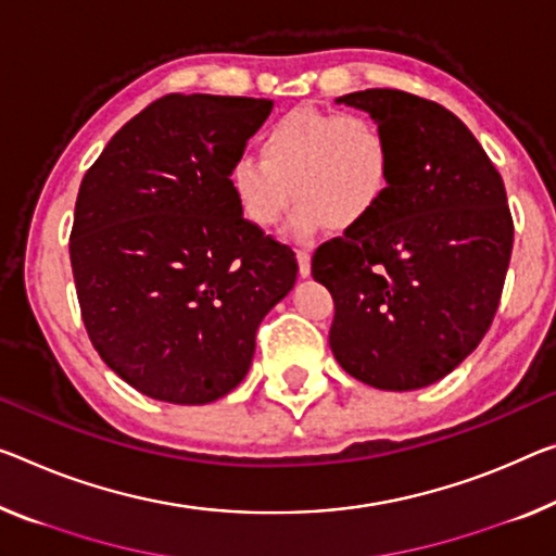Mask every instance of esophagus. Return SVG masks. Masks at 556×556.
<instances>
[{"label": "esophagus", "mask_w": 556, "mask_h": 556, "mask_svg": "<svg viewBox=\"0 0 556 556\" xmlns=\"http://www.w3.org/2000/svg\"><path fill=\"white\" fill-rule=\"evenodd\" d=\"M295 255H298V273H301L303 278L311 276V253H307V251H295Z\"/></svg>", "instance_id": "1"}]
</instances>
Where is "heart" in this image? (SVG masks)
Returning <instances> with one entry per match:
<instances>
[{
  "label": "heart",
  "mask_w": 556,
  "mask_h": 556,
  "mask_svg": "<svg viewBox=\"0 0 556 556\" xmlns=\"http://www.w3.org/2000/svg\"><path fill=\"white\" fill-rule=\"evenodd\" d=\"M258 153L261 161L241 156L228 170L236 206L255 228H273L295 199V238L326 226H363L386 203L395 178L390 134L367 114L293 109L268 124Z\"/></svg>",
  "instance_id": "heart-1"
}]
</instances>
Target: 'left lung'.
<instances>
[{
	"instance_id": "8db88e82",
	"label": "left lung",
	"mask_w": 556,
	"mask_h": 556,
	"mask_svg": "<svg viewBox=\"0 0 556 556\" xmlns=\"http://www.w3.org/2000/svg\"><path fill=\"white\" fill-rule=\"evenodd\" d=\"M338 101L386 126L395 178L370 220L313 253L336 303L330 350L365 386L427 388L482 343L500 307L515 243L505 181L438 101L397 89Z\"/></svg>"
}]
</instances>
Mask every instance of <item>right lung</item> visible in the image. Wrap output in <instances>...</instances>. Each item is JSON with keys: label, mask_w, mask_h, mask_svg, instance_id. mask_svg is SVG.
I'll use <instances>...</instances> for the list:
<instances>
[{"label": "right lung", "mask_w": 556, "mask_h": 556, "mask_svg": "<svg viewBox=\"0 0 556 556\" xmlns=\"http://www.w3.org/2000/svg\"><path fill=\"white\" fill-rule=\"evenodd\" d=\"M270 109L166 93L84 174L70 236L84 328L118 378L161 403L228 395L261 320L295 283V253L249 224L228 186Z\"/></svg>", "instance_id": "obj_1"}]
</instances>
